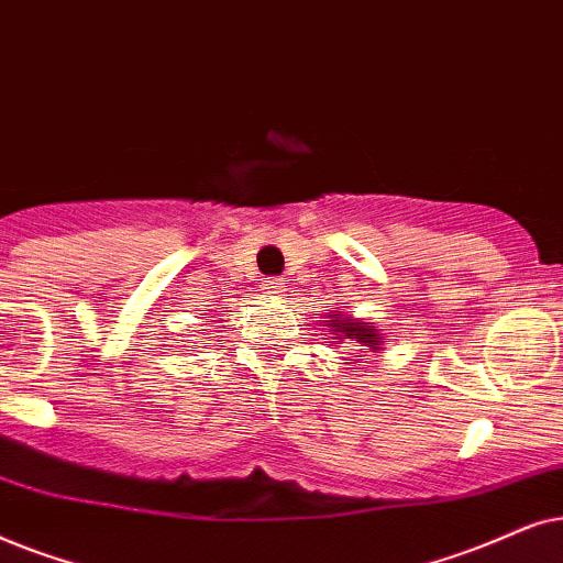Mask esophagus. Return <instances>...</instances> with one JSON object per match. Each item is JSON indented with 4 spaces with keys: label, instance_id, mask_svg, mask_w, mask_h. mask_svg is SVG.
Returning a JSON list of instances; mask_svg holds the SVG:
<instances>
[{
    "label": "esophagus",
    "instance_id": "1",
    "mask_svg": "<svg viewBox=\"0 0 563 563\" xmlns=\"http://www.w3.org/2000/svg\"><path fill=\"white\" fill-rule=\"evenodd\" d=\"M262 290H265L267 298H280L286 294V283H283L280 277H267V280L262 283Z\"/></svg>",
    "mask_w": 563,
    "mask_h": 563
}]
</instances>
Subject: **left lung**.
Segmentation results:
<instances>
[{"label": "left lung", "instance_id": "1", "mask_svg": "<svg viewBox=\"0 0 563 563\" xmlns=\"http://www.w3.org/2000/svg\"><path fill=\"white\" fill-rule=\"evenodd\" d=\"M324 327H329V334H334V347L342 342H357V347H363L365 352H378L380 344H384V336H380L378 327L373 324V321H363V319H355L350 317V313H342V311H329L324 317ZM357 357H365L355 352Z\"/></svg>", "mask_w": 563, "mask_h": 563}]
</instances>
